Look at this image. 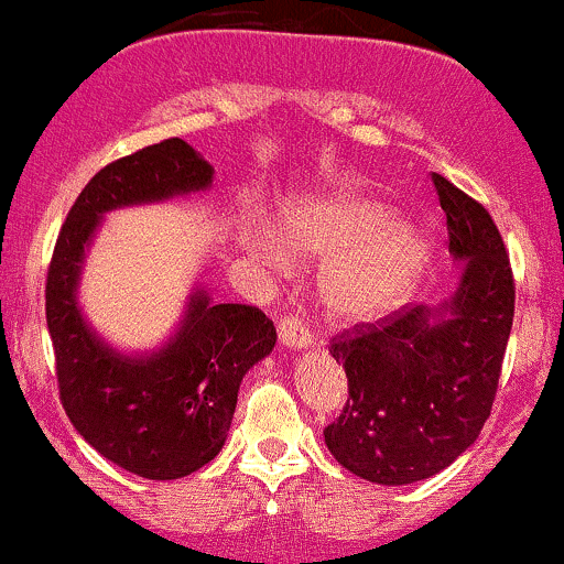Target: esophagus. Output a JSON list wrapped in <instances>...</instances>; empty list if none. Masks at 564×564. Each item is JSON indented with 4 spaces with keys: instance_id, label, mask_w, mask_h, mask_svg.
Returning a JSON list of instances; mask_svg holds the SVG:
<instances>
[{
    "instance_id": "1",
    "label": "esophagus",
    "mask_w": 564,
    "mask_h": 564,
    "mask_svg": "<svg viewBox=\"0 0 564 564\" xmlns=\"http://www.w3.org/2000/svg\"><path fill=\"white\" fill-rule=\"evenodd\" d=\"M278 339L283 341L286 347H304L310 345V336L307 326L300 318H294V315H283L281 321H278Z\"/></svg>"
}]
</instances>
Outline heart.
Returning <instances> with one entry per match:
<instances>
[{"label":"heart","instance_id":"b5f03b06","mask_svg":"<svg viewBox=\"0 0 564 564\" xmlns=\"http://www.w3.org/2000/svg\"><path fill=\"white\" fill-rule=\"evenodd\" d=\"M296 257L326 262L321 302L336 321H368L390 310L413 286L426 262V238L394 225L381 206L358 196L310 204L286 223ZM257 254L275 268L286 264L281 246L257 238Z\"/></svg>","mask_w":564,"mask_h":564}]
</instances>
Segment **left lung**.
<instances>
[{"mask_svg":"<svg viewBox=\"0 0 564 564\" xmlns=\"http://www.w3.org/2000/svg\"><path fill=\"white\" fill-rule=\"evenodd\" d=\"M432 185L464 264L440 310L400 307L332 339L347 373V403L323 430L341 467L379 485L437 475L480 435L494 408L514 318V275L488 209L443 174Z\"/></svg>","mask_w":564,"mask_h":564,"instance_id":"left-lung-1","label":"left lung"}]
</instances>
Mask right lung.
<instances>
[{"instance_id": "1", "label": "right lung", "mask_w": 564, "mask_h": 564, "mask_svg": "<svg viewBox=\"0 0 564 564\" xmlns=\"http://www.w3.org/2000/svg\"><path fill=\"white\" fill-rule=\"evenodd\" d=\"M212 172L180 138L106 164L70 206L44 283L57 392L70 424L100 456L148 480H177L217 456L243 373L275 347V326L260 307L212 304L196 291L170 345L151 358H124L89 332L74 291L102 212L200 191Z\"/></svg>"}]
</instances>
